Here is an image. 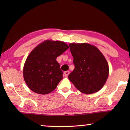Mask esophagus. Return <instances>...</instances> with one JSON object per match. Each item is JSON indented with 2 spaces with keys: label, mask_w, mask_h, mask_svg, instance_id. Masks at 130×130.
Returning a JSON list of instances; mask_svg holds the SVG:
<instances>
[{
  "label": "esophagus",
  "mask_w": 130,
  "mask_h": 130,
  "mask_svg": "<svg viewBox=\"0 0 130 130\" xmlns=\"http://www.w3.org/2000/svg\"><path fill=\"white\" fill-rule=\"evenodd\" d=\"M69 73H70V72L69 71H65L64 72V74H65V77H67L68 75H69Z\"/></svg>",
  "instance_id": "obj_1"
}]
</instances>
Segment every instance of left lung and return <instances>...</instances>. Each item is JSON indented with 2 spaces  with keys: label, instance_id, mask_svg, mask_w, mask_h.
<instances>
[{
  "label": "left lung",
  "instance_id": "8db88e82",
  "mask_svg": "<svg viewBox=\"0 0 130 130\" xmlns=\"http://www.w3.org/2000/svg\"><path fill=\"white\" fill-rule=\"evenodd\" d=\"M74 69L68 78L77 89L84 93H95L107 81L109 67L98 48L87 43H70Z\"/></svg>",
  "mask_w": 130,
  "mask_h": 130
}]
</instances>
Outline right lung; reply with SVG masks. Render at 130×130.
I'll return each mask as SVG.
<instances>
[{
	"label": "right lung",
	"instance_id": "right-lung-1",
	"mask_svg": "<svg viewBox=\"0 0 130 130\" xmlns=\"http://www.w3.org/2000/svg\"><path fill=\"white\" fill-rule=\"evenodd\" d=\"M68 48L64 42L47 40L32 50L23 71L24 80L32 91L46 94L56 88L63 75L56 58Z\"/></svg>",
	"mask_w": 130,
	"mask_h": 130
}]
</instances>
